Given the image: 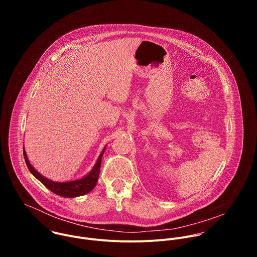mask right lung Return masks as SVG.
Masks as SVG:
<instances>
[{"label": "right lung", "mask_w": 257, "mask_h": 257, "mask_svg": "<svg viewBox=\"0 0 257 257\" xmlns=\"http://www.w3.org/2000/svg\"><path fill=\"white\" fill-rule=\"evenodd\" d=\"M104 150H105V146L101 151L95 165L93 166L91 171L86 176L82 177L81 179H76V180L69 181V182H55V181L49 180L48 178L41 175L30 165V163L27 159L25 150H23V156H24L26 166H27L28 170L30 171V173L39 181H41L48 189H50L52 192H54L55 194L60 195L62 197L73 198V197H77V196L87 194L95 187L97 180H98V176H99L101 158L104 153Z\"/></svg>", "instance_id": "right-lung-1"}]
</instances>
